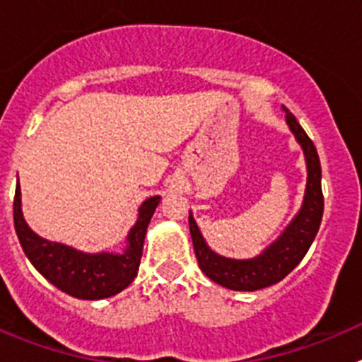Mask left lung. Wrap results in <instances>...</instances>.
Masks as SVG:
<instances>
[{
	"mask_svg": "<svg viewBox=\"0 0 362 362\" xmlns=\"http://www.w3.org/2000/svg\"><path fill=\"white\" fill-rule=\"evenodd\" d=\"M283 110L286 114V123L290 130L305 152L308 181H306L303 206L292 223L286 226V230L281 233L279 239H276L263 254H259L254 259L223 257L210 250L192 214L188 216L192 243H194L201 272L225 288L254 292V290L267 288L283 281L300 263V259L305 257L321 225L325 199H322L321 190V163H319L317 150L313 146L312 139L306 136L303 127L297 123L292 112L284 107Z\"/></svg>",
	"mask_w": 362,
	"mask_h": 362,
	"instance_id": "left-lung-1",
	"label": "left lung"
}]
</instances>
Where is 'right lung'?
<instances>
[{"instance_id":"obj_1","label":"right lung","mask_w":362,"mask_h":362,"mask_svg":"<svg viewBox=\"0 0 362 362\" xmlns=\"http://www.w3.org/2000/svg\"><path fill=\"white\" fill-rule=\"evenodd\" d=\"M159 199L161 197L153 196L139 206V217L130 228L127 248L121 254H85L72 246L47 241L28 228L21 214V190L18 183L14 196L16 233L34 268L56 288L78 299H105L127 288L137 276L146 228Z\"/></svg>"}]
</instances>
